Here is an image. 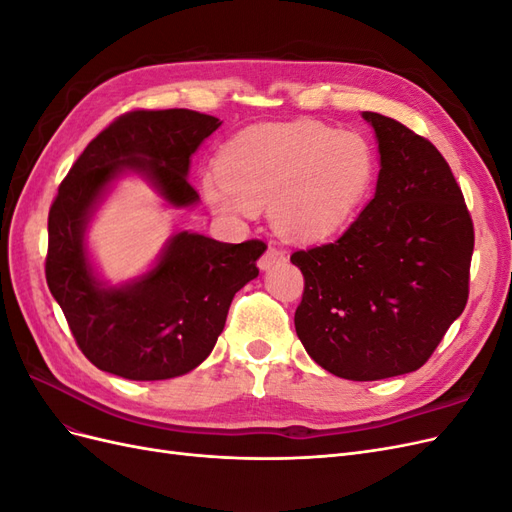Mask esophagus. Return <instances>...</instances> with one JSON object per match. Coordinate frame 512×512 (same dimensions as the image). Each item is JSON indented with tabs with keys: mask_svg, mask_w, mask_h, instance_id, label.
<instances>
[{
	"mask_svg": "<svg viewBox=\"0 0 512 512\" xmlns=\"http://www.w3.org/2000/svg\"><path fill=\"white\" fill-rule=\"evenodd\" d=\"M284 260H286V252L280 250V247L269 245L267 252L260 256L258 267H260L262 271H265V269H271V267H275V265H280V262H284Z\"/></svg>",
	"mask_w": 512,
	"mask_h": 512,
	"instance_id": "34e87169",
	"label": "esophagus"
}]
</instances>
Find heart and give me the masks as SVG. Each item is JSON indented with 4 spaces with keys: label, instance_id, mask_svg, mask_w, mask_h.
<instances>
[{
    "label": "heart",
    "instance_id": "1",
    "mask_svg": "<svg viewBox=\"0 0 512 512\" xmlns=\"http://www.w3.org/2000/svg\"><path fill=\"white\" fill-rule=\"evenodd\" d=\"M218 179L203 181L207 205L222 215L267 207L275 228L294 241H318L342 230L376 179V153L354 130L314 119L262 123L222 149Z\"/></svg>",
    "mask_w": 512,
    "mask_h": 512
}]
</instances>
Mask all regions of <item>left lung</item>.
<instances>
[{
    "label": "left lung",
    "mask_w": 512,
    "mask_h": 512,
    "mask_svg": "<svg viewBox=\"0 0 512 512\" xmlns=\"http://www.w3.org/2000/svg\"><path fill=\"white\" fill-rule=\"evenodd\" d=\"M378 138L376 194L342 237L290 256L303 273L294 329L333 376L382 380L427 363L468 303L474 226L427 138L363 113Z\"/></svg>",
    "instance_id": "1"
}]
</instances>
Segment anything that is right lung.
Wrapping results in <instances>:
<instances>
[{"label": "right lung", "mask_w": 512, "mask_h": 512, "mask_svg": "<svg viewBox=\"0 0 512 512\" xmlns=\"http://www.w3.org/2000/svg\"><path fill=\"white\" fill-rule=\"evenodd\" d=\"M222 126L188 108L132 111L102 130L61 181L49 211L46 284L81 352L98 369L128 380L188 374L211 354L235 292L258 275L267 245L220 243L177 232L156 265L121 286L100 282L87 256L85 230L111 183L145 177L173 207L198 200L190 158Z\"/></svg>", "instance_id": "obj_1"}]
</instances>
